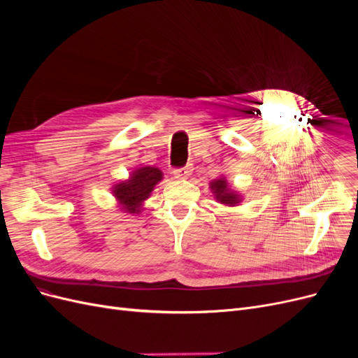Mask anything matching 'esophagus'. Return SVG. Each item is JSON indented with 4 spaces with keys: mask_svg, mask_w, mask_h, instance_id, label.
<instances>
[{
    "mask_svg": "<svg viewBox=\"0 0 358 358\" xmlns=\"http://www.w3.org/2000/svg\"><path fill=\"white\" fill-rule=\"evenodd\" d=\"M191 173H192V166L188 164V166H185L183 169L175 170V173H173V175H175V179H188L191 176Z\"/></svg>",
    "mask_w": 358,
    "mask_h": 358,
    "instance_id": "obj_1",
    "label": "esophagus"
}]
</instances>
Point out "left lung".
Instances as JSON below:
<instances>
[{
    "label": "left lung",
    "instance_id": "left-lung-1",
    "mask_svg": "<svg viewBox=\"0 0 358 358\" xmlns=\"http://www.w3.org/2000/svg\"><path fill=\"white\" fill-rule=\"evenodd\" d=\"M210 192L213 194L215 200L222 206H229V208H234V206H239L243 201L242 192L234 189L231 183L227 180L225 176H220L218 179H213L209 183Z\"/></svg>",
    "mask_w": 358,
    "mask_h": 358
}]
</instances>
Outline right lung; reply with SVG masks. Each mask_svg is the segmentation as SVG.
<instances>
[{
	"mask_svg": "<svg viewBox=\"0 0 358 358\" xmlns=\"http://www.w3.org/2000/svg\"><path fill=\"white\" fill-rule=\"evenodd\" d=\"M161 180L162 171L158 167L140 166L134 169L128 179L119 180L110 188L116 208L127 215H138Z\"/></svg>",
	"mask_w": 358,
	"mask_h": 358,
	"instance_id": "add662e5",
	"label": "right lung"
}]
</instances>
